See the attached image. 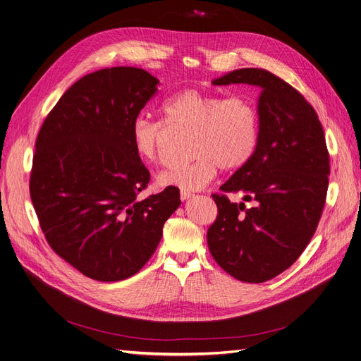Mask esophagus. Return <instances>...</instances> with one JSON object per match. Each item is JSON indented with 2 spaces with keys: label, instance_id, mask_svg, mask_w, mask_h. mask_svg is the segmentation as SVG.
<instances>
[{
  "label": "esophagus",
  "instance_id": "esophagus-1",
  "mask_svg": "<svg viewBox=\"0 0 361 361\" xmlns=\"http://www.w3.org/2000/svg\"><path fill=\"white\" fill-rule=\"evenodd\" d=\"M194 197V194H191V192H188V191H180V200L182 201H186V200H190V198H192Z\"/></svg>",
  "mask_w": 361,
  "mask_h": 361
}]
</instances>
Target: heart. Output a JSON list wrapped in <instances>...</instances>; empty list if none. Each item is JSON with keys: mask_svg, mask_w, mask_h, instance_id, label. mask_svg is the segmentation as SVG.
<instances>
[{"mask_svg": "<svg viewBox=\"0 0 361 361\" xmlns=\"http://www.w3.org/2000/svg\"><path fill=\"white\" fill-rule=\"evenodd\" d=\"M163 123L175 130L191 132V161L158 173L157 182L182 191L209 185L218 169L237 170L253 157L259 139V115L250 100L222 97L201 89H185L169 96L161 108ZM147 117L130 124V140L142 161L155 163L161 154L164 126Z\"/></svg>", "mask_w": 361, "mask_h": 361, "instance_id": "1", "label": "heart"}]
</instances>
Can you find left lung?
I'll return each instance as SVG.
<instances>
[{"label":"left lung","mask_w":361,"mask_h":361,"mask_svg":"<svg viewBox=\"0 0 361 361\" xmlns=\"http://www.w3.org/2000/svg\"><path fill=\"white\" fill-rule=\"evenodd\" d=\"M252 84L257 100L259 139L247 164L212 194L218 218L207 231L210 253L229 276L264 283L295 264L322 218L329 186V152L319 115L290 84L269 71L243 68L214 85ZM241 192L254 206L231 204Z\"/></svg>","instance_id":"1"}]
</instances>
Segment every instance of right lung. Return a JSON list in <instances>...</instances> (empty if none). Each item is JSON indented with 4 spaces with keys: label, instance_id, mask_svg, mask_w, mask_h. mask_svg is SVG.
<instances>
[{
    "label": "right lung",
    "instance_id": "obj_1",
    "mask_svg": "<svg viewBox=\"0 0 361 361\" xmlns=\"http://www.w3.org/2000/svg\"><path fill=\"white\" fill-rule=\"evenodd\" d=\"M158 80L133 66L84 75L42 123L30 194L54 253L97 281H120L145 265L180 204L176 186L147 198L151 175L136 155L130 124Z\"/></svg>",
    "mask_w": 361,
    "mask_h": 361
}]
</instances>
